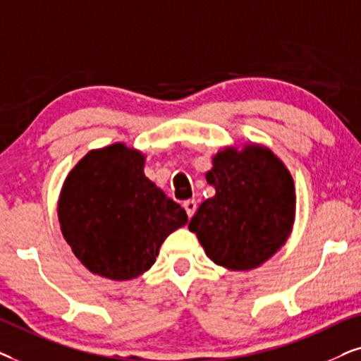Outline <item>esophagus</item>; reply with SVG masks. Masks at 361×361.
Here are the masks:
<instances>
[{
	"instance_id": "1",
	"label": "esophagus",
	"mask_w": 361,
	"mask_h": 361,
	"mask_svg": "<svg viewBox=\"0 0 361 361\" xmlns=\"http://www.w3.org/2000/svg\"><path fill=\"white\" fill-rule=\"evenodd\" d=\"M183 208L186 211V214H188V218H193L195 211H196V208H198V203H196L195 200H188L183 203Z\"/></svg>"
}]
</instances>
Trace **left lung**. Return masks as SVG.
<instances>
[{
	"instance_id": "left-lung-1",
	"label": "left lung",
	"mask_w": 361,
	"mask_h": 361,
	"mask_svg": "<svg viewBox=\"0 0 361 361\" xmlns=\"http://www.w3.org/2000/svg\"><path fill=\"white\" fill-rule=\"evenodd\" d=\"M206 181L216 195L188 229L206 256L229 271H252L281 251L295 221V186L284 161L262 143L221 148Z\"/></svg>"
}]
</instances>
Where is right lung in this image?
Segmentation results:
<instances>
[{"mask_svg":"<svg viewBox=\"0 0 361 361\" xmlns=\"http://www.w3.org/2000/svg\"><path fill=\"white\" fill-rule=\"evenodd\" d=\"M145 155L122 142L94 148L62 183L61 233L80 264L110 281H132L157 261L161 244L188 221L143 173Z\"/></svg>","mask_w":361,"mask_h":361,"instance_id":"add662e5","label":"right lung"}]
</instances>
